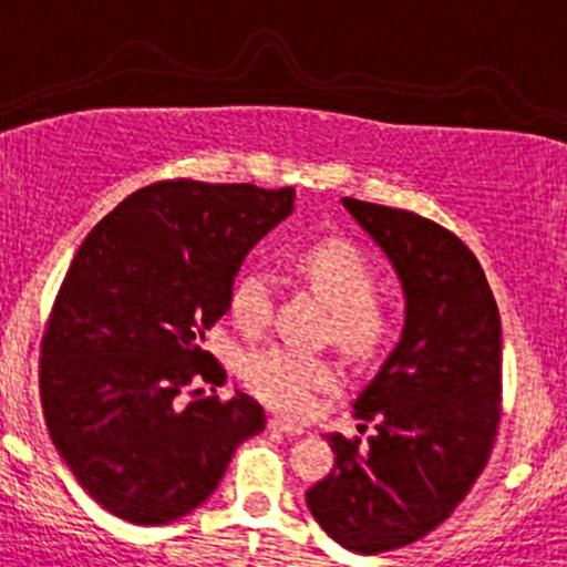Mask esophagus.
Listing matches in <instances>:
<instances>
[{
	"label": "esophagus",
	"instance_id": "1",
	"mask_svg": "<svg viewBox=\"0 0 567 567\" xmlns=\"http://www.w3.org/2000/svg\"><path fill=\"white\" fill-rule=\"evenodd\" d=\"M268 430L271 432H282V435H301V426H296V423H290V421H285V417H271V421H268Z\"/></svg>",
	"mask_w": 567,
	"mask_h": 567
}]
</instances>
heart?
I'll return each instance as SVG.
<instances>
[{
	"label": "heart",
	"instance_id": "b5f03b06",
	"mask_svg": "<svg viewBox=\"0 0 567 567\" xmlns=\"http://www.w3.org/2000/svg\"><path fill=\"white\" fill-rule=\"evenodd\" d=\"M293 271L332 307L329 332L340 349L373 357L393 338V307L373 296V266L354 244L316 240L296 251ZM229 312L246 332L266 327L274 312L271 277L255 268L240 274L229 293ZM240 377L262 404L288 415H305L318 390L338 382V371L327 357L288 343L249 351L240 362Z\"/></svg>",
	"mask_w": 567,
	"mask_h": 567
}]
</instances>
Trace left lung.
Returning <instances> with one entry per match:
<instances>
[{
    "label": "left lung",
    "mask_w": 567,
    "mask_h": 567,
    "mask_svg": "<svg viewBox=\"0 0 567 567\" xmlns=\"http://www.w3.org/2000/svg\"><path fill=\"white\" fill-rule=\"evenodd\" d=\"M343 207L393 262L404 329L354 401L377 432L368 446L327 435L334 468L307 507L343 548L382 554L441 526L487 465L502 417V318L480 260L446 227L349 196Z\"/></svg>",
    "instance_id": "left-lung-1"
}]
</instances>
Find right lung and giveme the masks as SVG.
Instances as JSON below:
<instances>
[{"mask_svg":"<svg viewBox=\"0 0 567 567\" xmlns=\"http://www.w3.org/2000/svg\"><path fill=\"white\" fill-rule=\"evenodd\" d=\"M290 210L293 188L166 179L126 196L76 249L41 340V406L60 457L115 518H183L266 430L255 399L199 384L227 379L205 334L244 257Z\"/></svg>","mask_w":567,"mask_h":567,"instance_id":"obj_1","label":"right lung"}]
</instances>
